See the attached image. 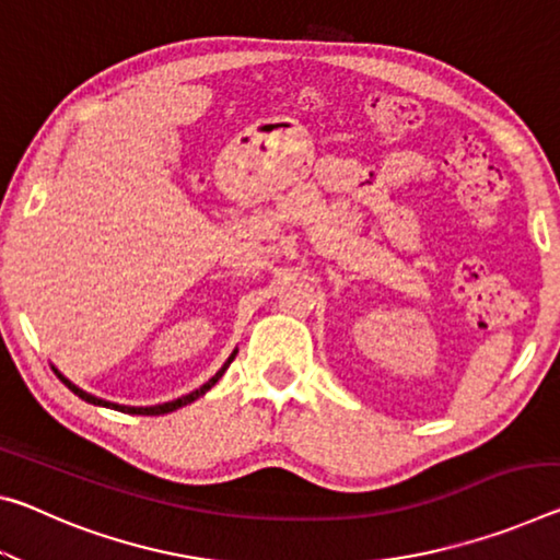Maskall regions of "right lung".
Instances as JSON below:
<instances>
[{
  "mask_svg": "<svg viewBox=\"0 0 560 560\" xmlns=\"http://www.w3.org/2000/svg\"><path fill=\"white\" fill-rule=\"evenodd\" d=\"M234 357H236V351L232 353V357H229V361L224 363V366H221L219 371H217V376H211L207 384H203L201 388H197V392H191V394H186V396H182V398H176V401H168V404H159V406H141V408H135V406H119V404H109V401H102V398H96V396H92V394H86V392H82V388H77L72 381L69 378H65L59 374V371L55 369V374L61 378V384H65L69 392H74L79 398H84L86 404H94V406H106V408H117V411H121V413H139V416H162V413H172V411H176V408H182V406H186V404H191V401H197V398L201 396V394H207L211 386L217 384V381L224 376V371L229 369V363L234 361Z\"/></svg>",
  "mask_w": 560,
  "mask_h": 560,
  "instance_id": "obj_1",
  "label": "right lung"
}]
</instances>
